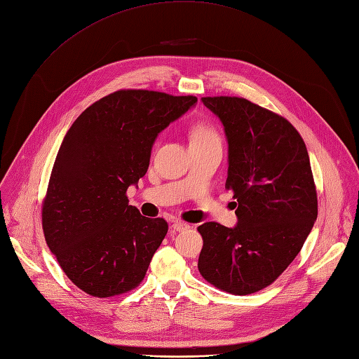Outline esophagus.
I'll return each mask as SVG.
<instances>
[{"mask_svg": "<svg viewBox=\"0 0 359 359\" xmlns=\"http://www.w3.org/2000/svg\"><path fill=\"white\" fill-rule=\"evenodd\" d=\"M172 228H174V231L181 232V231L189 229V228H190V225H189V224H185V222H182V220H175L174 224H172Z\"/></svg>", "mask_w": 359, "mask_h": 359, "instance_id": "34e87169", "label": "esophagus"}]
</instances>
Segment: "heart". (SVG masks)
Listing matches in <instances>:
<instances>
[{"instance_id": "b5f03b06", "label": "heart", "mask_w": 359, "mask_h": 359, "mask_svg": "<svg viewBox=\"0 0 359 359\" xmlns=\"http://www.w3.org/2000/svg\"><path fill=\"white\" fill-rule=\"evenodd\" d=\"M210 139H217V133H216V130L212 126H209V124H198L194 128L191 140L198 142V140H210Z\"/></svg>"}]
</instances>
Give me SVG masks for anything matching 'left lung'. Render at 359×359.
<instances>
[{
	"label": "left lung",
	"mask_w": 359,
	"mask_h": 359,
	"mask_svg": "<svg viewBox=\"0 0 359 359\" xmlns=\"http://www.w3.org/2000/svg\"><path fill=\"white\" fill-rule=\"evenodd\" d=\"M224 124L228 178L238 224L206 222L200 275L233 295L275 282L294 262L317 219V191L309 151L283 116L244 97H201ZM238 204L236 205V203Z\"/></svg>",
	"instance_id": "left-lung-1"
}]
</instances>
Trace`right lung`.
<instances>
[{
	"label": "right lung",
	"instance_id": "1",
	"mask_svg": "<svg viewBox=\"0 0 359 359\" xmlns=\"http://www.w3.org/2000/svg\"><path fill=\"white\" fill-rule=\"evenodd\" d=\"M196 102L118 90L84 109L67 131L42 203V228L50 252L83 292L115 297L144 279L168 224L142 216L126 193L146 175L158 134Z\"/></svg>",
	"mask_w": 359,
	"mask_h": 359
}]
</instances>
